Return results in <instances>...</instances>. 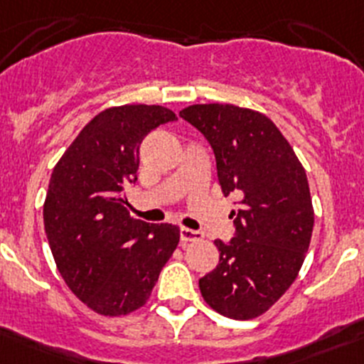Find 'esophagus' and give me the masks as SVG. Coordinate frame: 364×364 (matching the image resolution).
Here are the masks:
<instances>
[{
	"label": "esophagus",
	"instance_id": "34e87169",
	"mask_svg": "<svg viewBox=\"0 0 364 364\" xmlns=\"http://www.w3.org/2000/svg\"><path fill=\"white\" fill-rule=\"evenodd\" d=\"M201 238H203V233H200V231L189 230V228H181V240L183 243L198 242V240Z\"/></svg>",
	"mask_w": 364,
	"mask_h": 364
}]
</instances>
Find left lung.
<instances>
[{"label":"left lung","instance_id":"obj_1","mask_svg":"<svg viewBox=\"0 0 364 364\" xmlns=\"http://www.w3.org/2000/svg\"><path fill=\"white\" fill-rule=\"evenodd\" d=\"M213 149L224 196L238 193L235 237L215 240L219 264L200 279L205 301L237 321L259 317L286 293L305 261L314 207L305 168L264 114L235 105H191L181 112Z\"/></svg>","mask_w":364,"mask_h":364}]
</instances>
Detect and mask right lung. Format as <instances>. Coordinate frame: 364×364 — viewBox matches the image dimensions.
<instances>
[{"label": "right lung", "mask_w": 364, "mask_h": 364, "mask_svg": "<svg viewBox=\"0 0 364 364\" xmlns=\"http://www.w3.org/2000/svg\"><path fill=\"white\" fill-rule=\"evenodd\" d=\"M177 121L159 105L100 112L54 166L43 224L71 293L96 314L126 316L147 303L177 249L181 230L133 219L124 186L136 182L138 149L157 126Z\"/></svg>", "instance_id": "obj_1"}]
</instances>
